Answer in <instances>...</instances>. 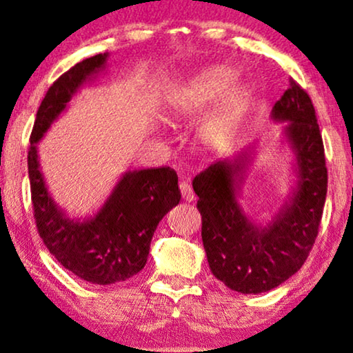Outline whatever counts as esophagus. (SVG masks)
Here are the masks:
<instances>
[{
  "label": "esophagus",
  "instance_id": "esophagus-1",
  "mask_svg": "<svg viewBox=\"0 0 353 353\" xmlns=\"http://www.w3.org/2000/svg\"><path fill=\"white\" fill-rule=\"evenodd\" d=\"M179 189H181L182 196H184V200H187V201H194L195 194H194V190H192V187H190L189 182H181Z\"/></svg>",
  "mask_w": 353,
  "mask_h": 353
}]
</instances>
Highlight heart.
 Instances as JSON below:
<instances>
[{
  "label": "heart",
  "mask_w": 353,
  "mask_h": 353,
  "mask_svg": "<svg viewBox=\"0 0 353 353\" xmlns=\"http://www.w3.org/2000/svg\"><path fill=\"white\" fill-rule=\"evenodd\" d=\"M239 74L225 65H211L189 79L171 100V112L181 119H190L219 101L236 85ZM226 96V95H225ZM243 103L242 92H231L221 105L201 122L199 135L205 143H219L236 128Z\"/></svg>",
  "instance_id": "heart-1"
}]
</instances>
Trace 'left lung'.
Masks as SVG:
<instances>
[{
  "label": "left lung",
  "instance_id": "left-lung-1",
  "mask_svg": "<svg viewBox=\"0 0 353 353\" xmlns=\"http://www.w3.org/2000/svg\"><path fill=\"white\" fill-rule=\"evenodd\" d=\"M271 117L285 122L283 137L292 150L295 174L290 194L271 219L258 223L239 203L250 150L210 164L192 182L210 270L241 294L268 292L302 268L318 236L326 200L323 139L307 92L290 81Z\"/></svg>",
  "mask_w": 353,
  "mask_h": 353
}]
</instances>
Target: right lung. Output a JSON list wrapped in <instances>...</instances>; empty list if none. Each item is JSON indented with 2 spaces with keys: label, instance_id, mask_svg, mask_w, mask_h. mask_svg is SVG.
Instances as JSON below:
<instances>
[{
  "label": "right lung",
  "instance_id": "add662e5",
  "mask_svg": "<svg viewBox=\"0 0 353 353\" xmlns=\"http://www.w3.org/2000/svg\"><path fill=\"white\" fill-rule=\"evenodd\" d=\"M108 58L101 53L83 59L50 87L37 111L27 159L34 216L43 243L65 270L98 285L121 283L143 270L159 221L181 201L177 174L168 166L125 171L101 208L87 218H70L51 196L37 143L75 93L106 69Z\"/></svg>",
  "mask_w": 353,
  "mask_h": 353
}]
</instances>
